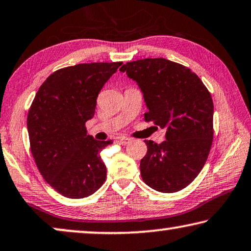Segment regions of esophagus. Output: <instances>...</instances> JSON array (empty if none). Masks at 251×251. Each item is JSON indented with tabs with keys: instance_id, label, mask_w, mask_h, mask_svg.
I'll return each instance as SVG.
<instances>
[{
	"instance_id": "1",
	"label": "esophagus",
	"mask_w": 251,
	"mask_h": 251,
	"mask_svg": "<svg viewBox=\"0 0 251 251\" xmlns=\"http://www.w3.org/2000/svg\"><path fill=\"white\" fill-rule=\"evenodd\" d=\"M130 141H131V139H130V138H126V137H121V138H119V144L122 145V146H126V145L130 144Z\"/></svg>"
}]
</instances>
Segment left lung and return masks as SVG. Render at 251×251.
Listing matches in <instances>:
<instances>
[{"label": "left lung", "mask_w": 251, "mask_h": 251, "mask_svg": "<svg viewBox=\"0 0 251 251\" xmlns=\"http://www.w3.org/2000/svg\"><path fill=\"white\" fill-rule=\"evenodd\" d=\"M121 72L136 80L148 112L145 120L166 128V140H145L140 161L144 182L153 190L174 193L202 171L213 142V101L201 78L184 65L165 58L129 61Z\"/></svg>", "instance_id": "obj_1"}]
</instances>
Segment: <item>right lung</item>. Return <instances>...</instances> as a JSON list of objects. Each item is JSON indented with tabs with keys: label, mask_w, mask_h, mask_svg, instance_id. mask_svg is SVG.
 Wrapping results in <instances>:
<instances>
[{
	"label": "right lung",
	"mask_w": 251,
	"mask_h": 251,
	"mask_svg": "<svg viewBox=\"0 0 251 251\" xmlns=\"http://www.w3.org/2000/svg\"><path fill=\"white\" fill-rule=\"evenodd\" d=\"M122 65L78 64L53 72L41 84L30 106L26 126L30 150L40 174L65 198H87L105 182L100 152L112 140L88 136L104 84Z\"/></svg>",
	"instance_id": "right-lung-1"
}]
</instances>
